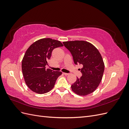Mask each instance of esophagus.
I'll return each mask as SVG.
<instances>
[{
	"mask_svg": "<svg viewBox=\"0 0 129 129\" xmlns=\"http://www.w3.org/2000/svg\"><path fill=\"white\" fill-rule=\"evenodd\" d=\"M63 74L64 75H69V73H63Z\"/></svg>",
	"mask_w": 129,
	"mask_h": 129,
	"instance_id": "34e87169",
	"label": "esophagus"
}]
</instances>
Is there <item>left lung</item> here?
Instances as JSON below:
<instances>
[{"label":"left lung","mask_w":129,"mask_h":129,"mask_svg":"<svg viewBox=\"0 0 129 129\" xmlns=\"http://www.w3.org/2000/svg\"><path fill=\"white\" fill-rule=\"evenodd\" d=\"M65 47L71 53L74 63L83 66L82 75L77 77L71 86L72 90L80 96H85L94 91L102 80L104 71L103 58L95 47L85 41L63 42Z\"/></svg>","instance_id":"8db88e82"}]
</instances>
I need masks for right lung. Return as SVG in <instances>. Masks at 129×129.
I'll return each mask as SVG.
<instances>
[{"instance_id": "right-lung-1", "label": "right lung", "mask_w": 129, "mask_h": 129, "mask_svg": "<svg viewBox=\"0 0 129 129\" xmlns=\"http://www.w3.org/2000/svg\"><path fill=\"white\" fill-rule=\"evenodd\" d=\"M62 43L50 38L34 42L27 49L22 60V71L28 87L40 94L48 92L53 88L62 72L46 69L54 49L62 47Z\"/></svg>"}]
</instances>
